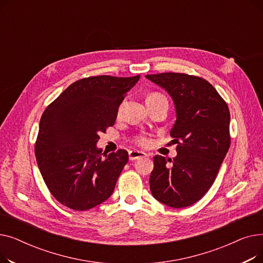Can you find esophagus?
Segmentation results:
<instances>
[{
  "label": "esophagus",
  "instance_id": "obj_1",
  "mask_svg": "<svg viewBox=\"0 0 263 263\" xmlns=\"http://www.w3.org/2000/svg\"><path fill=\"white\" fill-rule=\"evenodd\" d=\"M147 157V154L143 153V151H139V150H131L129 153V158L131 161H135L137 159L141 158H145Z\"/></svg>",
  "mask_w": 263,
  "mask_h": 263
}]
</instances>
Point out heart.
<instances>
[{
    "label": "heart",
    "mask_w": 263,
    "mask_h": 263,
    "mask_svg": "<svg viewBox=\"0 0 263 263\" xmlns=\"http://www.w3.org/2000/svg\"><path fill=\"white\" fill-rule=\"evenodd\" d=\"M162 95H160V93H151L147 99H149V98H157V97H161ZM137 143L139 144H141V145H143V146H146L147 144H148V140L147 139H145V137H140V139H137Z\"/></svg>",
    "instance_id": "1"
}]
</instances>
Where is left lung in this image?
<instances>
[{
  "instance_id": "8db88e82",
  "label": "left lung",
  "mask_w": 263,
  "mask_h": 263,
  "mask_svg": "<svg viewBox=\"0 0 263 263\" xmlns=\"http://www.w3.org/2000/svg\"><path fill=\"white\" fill-rule=\"evenodd\" d=\"M173 99L176 121L171 136L177 156L154 158L149 183L153 196L172 208L203 197L213 184L230 146V113L208 81L184 73L145 76Z\"/></svg>"
}]
</instances>
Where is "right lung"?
I'll use <instances>...</instances> for the list:
<instances>
[{"instance_id":"obj_1","label":"right lung","mask_w":263,"mask_h":263,"mask_svg":"<svg viewBox=\"0 0 263 263\" xmlns=\"http://www.w3.org/2000/svg\"><path fill=\"white\" fill-rule=\"evenodd\" d=\"M141 76L79 80L44 112L35 156L51 194L72 210L84 211L105 201L129 160L120 149L102 159L99 133L115 123L118 107Z\"/></svg>"}]
</instances>
